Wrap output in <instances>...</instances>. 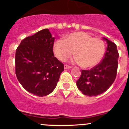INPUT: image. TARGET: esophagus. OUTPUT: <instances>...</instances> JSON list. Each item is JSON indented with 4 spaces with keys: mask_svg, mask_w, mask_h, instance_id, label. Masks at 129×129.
I'll use <instances>...</instances> for the list:
<instances>
[{
    "mask_svg": "<svg viewBox=\"0 0 129 129\" xmlns=\"http://www.w3.org/2000/svg\"><path fill=\"white\" fill-rule=\"evenodd\" d=\"M72 67H70V66L68 65V64H64V69H71Z\"/></svg>",
    "mask_w": 129,
    "mask_h": 129,
    "instance_id": "1",
    "label": "esophagus"
}]
</instances>
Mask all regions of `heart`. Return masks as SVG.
Returning a JSON list of instances; mask_svg holds the SVG:
<instances>
[{"label": "heart", "instance_id": "b5f03b06", "mask_svg": "<svg viewBox=\"0 0 129 129\" xmlns=\"http://www.w3.org/2000/svg\"><path fill=\"white\" fill-rule=\"evenodd\" d=\"M105 43L100 38H93L85 32H76L58 40L53 51L61 61H66L74 53V61L85 69L96 65L105 53Z\"/></svg>", "mask_w": 129, "mask_h": 129}]
</instances>
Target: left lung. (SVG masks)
Masks as SVG:
<instances>
[{
	"mask_svg": "<svg viewBox=\"0 0 129 129\" xmlns=\"http://www.w3.org/2000/svg\"><path fill=\"white\" fill-rule=\"evenodd\" d=\"M107 49L104 58L89 70H82L76 85L83 94L94 96L105 92L115 81L118 67L119 53L115 43L104 38Z\"/></svg>",
	"mask_w": 129,
	"mask_h": 129,
	"instance_id": "1",
	"label": "left lung"
}]
</instances>
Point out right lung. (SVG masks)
<instances>
[{"label":"right lung","instance_id":"1","mask_svg":"<svg viewBox=\"0 0 129 129\" xmlns=\"http://www.w3.org/2000/svg\"><path fill=\"white\" fill-rule=\"evenodd\" d=\"M55 38L45 28L21 40L15 57L17 80L28 92L46 96L55 89L64 64L53 54Z\"/></svg>","mask_w":129,"mask_h":129}]
</instances>
